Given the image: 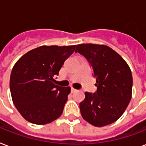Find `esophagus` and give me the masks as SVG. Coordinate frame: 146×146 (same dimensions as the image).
<instances>
[{"label":"esophagus","mask_w":146,"mask_h":146,"mask_svg":"<svg viewBox=\"0 0 146 146\" xmlns=\"http://www.w3.org/2000/svg\"><path fill=\"white\" fill-rule=\"evenodd\" d=\"M75 92H76V89H73V88H71V92H72V93H74Z\"/></svg>","instance_id":"obj_1"}]
</instances>
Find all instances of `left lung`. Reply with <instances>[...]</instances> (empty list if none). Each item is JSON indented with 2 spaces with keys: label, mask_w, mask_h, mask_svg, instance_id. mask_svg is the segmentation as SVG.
<instances>
[{
  "label": "left lung",
  "mask_w": 146,
  "mask_h": 146,
  "mask_svg": "<svg viewBox=\"0 0 146 146\" xmlns=\"http://www.w3.org/2000/svg\"><path fill=\"white\" fill-rule=\"evenodd\" d=\"M75 52L86 57L96 79V92H86L80 102L82 118L99 127L115 122L131 100L133 76L129 66L120 55L104 44H78Z\"/></svg>",
  "instance_id": "1"
}]
</instances>
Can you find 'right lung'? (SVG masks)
Returning a JSON list of instances; mask_svg holds the SVG:
<instances>
[{"instance_id": "1", "label": "right lung", "mask_w": 146, "mask_h": 146, "mask_svg": "<svg viewBox=\"0 0 146 146\" xmlns=\"http://www.w3.org/2000/svg\"><path fill=\"white\" fill-rule=\"evenodd\" d=\"M75 48L38 47L24 54L14 65L10 79V93L15 107L29 122L46 124L62 114L70 88L53 82Z\"/></svg>"}]
</instances>
